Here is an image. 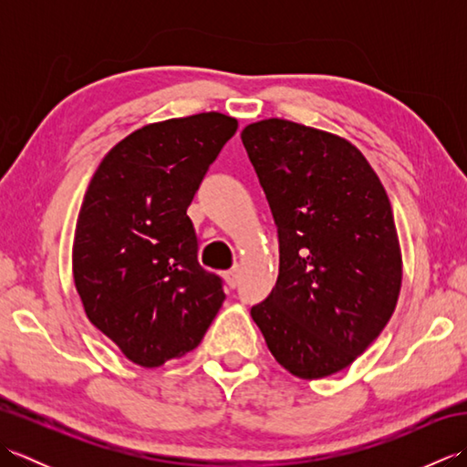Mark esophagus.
I'll list each match as a JSON object with an SVG mask.
<instances>
[{
  "mask_svg": "<svg viewBox=\"0 0 467 467\" xmlns=\"http://www.w3.org/2000/svg\"><path fill=\"white\" fill-rule=\"evenodd\" d=\"M239 275H241V269H239V266H233L231 271H226V273H224V281H226V285H228V286H233V289H234V286L239 285Z\"/></svg>",
  "mask_w": 467,
  "mask_h": 467,
  "instance_id": "34e87169",
  "label": "esophagus"
}]
</instances>
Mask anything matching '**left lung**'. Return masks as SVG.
<instances>
[{
    "instance_id": "left-lung-1",
    "label": "left lung",
    "mask_w": 467,
    "mask_h": 467,
    "mask_svg": "<svg viewBox=\"0 0 467 467\" xmlns=\"http://www.w3.org/2000/svg\"><path fill=\"white\" fill-rule=\"evenodd\" d=\"M241 138L279 233L276 285L251 317L286 371L321 379L351 365L398 305L391 202L341 136L269 118Z\"/></svg>"
}]
</instances>
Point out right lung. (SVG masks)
Returning a JSON list of instances; mask_svg holds the SVG:
<instances>
[{"instance_id":"right-lung-1","label":"right lung","mask_w":467,"mask_h":467,"mask_svg":"<svg viewBox=\"0 0 467 467\" xmlns=\"http://www.w3.org/2000/svg\"><path fill=\"white\" fill-rule=\"evenodd\" d=\"M236 128L218 112L148 124L104 156L88 186L76 291L90 323L136 365L192 351L224 301L221 276L198 265L186 208Z\"/></svg>"}]
</instances>
